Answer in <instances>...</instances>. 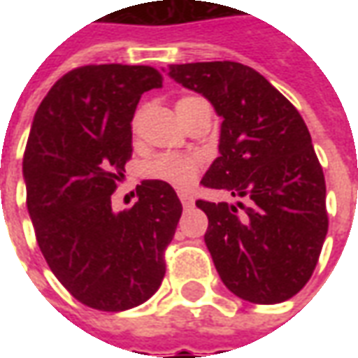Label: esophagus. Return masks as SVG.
Masks as SVG:
<instances>
[{
  "label": "esophagus",
  "instance_id": "obj_1",
  "mask_svg": "<svg viewBox=\"0 0 358 358\" xmlns=\"http://www.w3.org/2000/svg\"><path fill=\"white\" fill-rule=\"evenodd\" d=\"M178 197H180V201H182V205H184L186 209H189V207L194 205V197H192L189 194H186V192H180Z\"/></svg>",
  "mask_w": 358,
  "mask_h": 358
}]
</instances>
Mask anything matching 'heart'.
<instances>
[{"instance_id": "b5f03b06", "label": "heart", "mask_w": 358, "mask_h": 358, "mask_svg": "<svg viewBox=\"0 0 358 358\" xmlns=\"http://www.w3.org/2000/svg\"><path fill=\"white\" fill-rule=\"evenodd\" d=\"M197 99L199 97H182L176 103V110ZM199 171H201V159L197 155H187V153H161L153 157L145 166L149 178L161 180L164 184L176 187L189 186L197 178Z\"/></svg>"}]
</instances>
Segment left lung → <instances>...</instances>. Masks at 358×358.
<instances>
[{"instance_id": "8db88e82", "label": "left lung", "mask_w": 358, "mask_h": 358, "mask_svg": "<svg viewBox=\"0 0 358 358\" xmlns=\"http://www.w3.org/2000/svg\"><path fill=\"white\" fill-rule=\"evenodd\" d=\"M169 76L222 118L201 184L236 201H195L209 218L205 243L218 276L249 303L287 301L313 276L328 232L326 182L305 120L241 63L171 65Z\"/></svg>"}]
</instances>
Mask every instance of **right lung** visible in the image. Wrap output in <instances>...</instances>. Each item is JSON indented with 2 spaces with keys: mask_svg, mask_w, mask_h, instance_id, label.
Instances as JSON below:
<instances>
[{
  "mask_svg": "<svg viewBox=\"0 0 358 358\" xmlns=\"http://www.w3.org/2000/svg\"><path fill=\"white\" fill-rule=\"evenodd\" d=\"M163 78L143 65H88L59 78L36 110L22 159L27 207L43 259L74 299L128 310L163 282L182 215L171 184L143 180L138 201L110 195L132 155V118Z\"/></svg>",
  "mask_w": 358,
  "mask_h": 358,
  "instance_id": "1",
  "label": "right lung"
}]
</instances>
